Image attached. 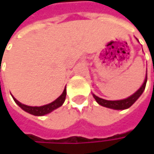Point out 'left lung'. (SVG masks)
<instances>
[{
	"instance_id": "obj_1",
	"label": "left lung",
	"mask_w": 154,
	"mask_h": 154,
	"mask_svg": "<svg viewBox=\"0 0 154 154\" xmlns=\"http://www.w3.org/2000/svg\"><path fill=\"white\" fill-rule=\"evenodd\" d=\"M146 82H147V74H146V77H145L143 84L142 85V86L139 88L138 90L135 94H133L131 96H129V97H128L126 99H123V100L108 101V100H104V99H102V98L96 96L95 94H93V96L95 99V101L100 105H102L103 107L109 108V109H128V108H129L130 106H132L135 103V102L140 97V95L143 94V92L145 89Z\"/></svg>"
}]
</instances>
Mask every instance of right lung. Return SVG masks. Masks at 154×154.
Wrapping results in <instances>:
<instances>
[{"label":"right lung","mask_w":154,"mask_h":154,"mask_svg":"<svg viewBox=\"0 0 154 154\" xmlns=\"http://www.w3.org/2000/svg\"><path fill=\"white\" fill-rule=\"evenodd\" d=\"M66 94H67V92H66V88L64 89L63 93L61 94V95L60 97H58L55 101H53L52 103L46 104V105H44V106H40V107H33V106H27V105H25L21 103H19L17 99H15L13 96V99L15 101V103L21 108L23 110L32 114V115H35V116H44L45 114H48L50 112H51L52 110H54L55 109L60 107L63 103L65 102V99H66Z\"/></svg>","instance_id":"right-lung-1"}]
</instances>
